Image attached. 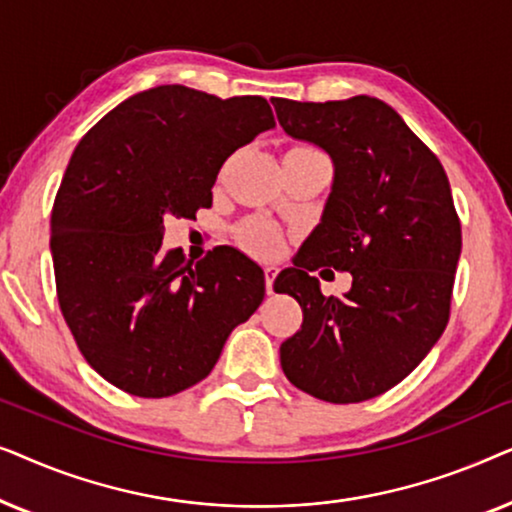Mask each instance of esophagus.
I'll return each mask as SVG.
<instances>
[{
	"instance_id": "esophagus-1",
	"label": "esophagus",
	"mask_w": 512,
	"mask_h": 512,
	"mask_svg": "<svg viewBox=\"0 0 512 512\" xmlns=\"http://www.w3.org/2000/svg\"><path fill=\"white\" fill-rule=\"evenodd\" d=\"M277 272H279L277 265H272V263L265 265V291H268V296H272V293H275V289H272V286H275Z\"/></svg>"
}]
</instances>
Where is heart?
<instances>
[{"mask_svg": "<svg viewBox=\"0 0 512 512\" xmlns=\"http://www.w3.org/2000/svg\"><path fill=\"white\" fill-rule=\"evenodd\" d=\"M242 242L249 251H254L256 256L270 258L277 256L284 249V235L275 223L270 221H256L249 223L242 233Z\"/></svg>", "mask_w": 512, "mask_h": 512, "instance_id": "heart-1", "label": "heart"}]
</instances>
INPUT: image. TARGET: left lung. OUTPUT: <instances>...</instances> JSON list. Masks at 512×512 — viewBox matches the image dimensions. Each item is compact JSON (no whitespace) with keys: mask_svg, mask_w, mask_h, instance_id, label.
Here are the masks:
<instances>
[{"mask_svg":"<svg viewBox=\"0 0 512 512\" xmlns=\"http://www.w3.org/2000/svg\"><path fill=\"white\" fill-rule=\"evenodd\" d=\"M277 121L333 160L319 226L279 272L275 291L303 307V326L279 347L293 387L328 403H361L396 387L450 319L461 226L440 160L377 97L293 102L272 97ZM347 269L342 299L309 272Z\"/></svg>","mask_w":512,"mask_h":512,"instance_id":"obj_1","label":"left lung"}]
</instances>
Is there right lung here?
I'll return each instance as SVG.
<instances>
[{
    "mask_svg": "<svg viewBox=\"0 0 512 512\" xmlns=\"http://www.w3.org/2000/svg\"><path fill=\"white\" fill-rule=\"evenodd\" d=\"M272 128L263 97L174 83L128 97L76 146L51 214L55 286L83 359L114 387L142 398L193 387L263 303L249 256L163 251V221L212 205L226 158Z\"/></svg>",
    "mask_w": 512,
    "mask_h": 512,
    "instance_id": "obj_1",
    "label": "right lung"
}]
</instances>
